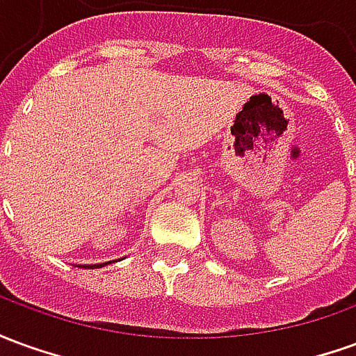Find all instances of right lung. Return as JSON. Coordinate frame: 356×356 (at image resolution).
Returning <instances> with one entry per match:
<instances>
[{"label":"right lung","mask_w":356,"mask_h":356,"mask_svg":"<svg viewBox=\"0 0 356 356\" xmlns=\"http://www.w3.org/2000/svg\"><path fill=\"white\" fill-rule=\"evenodd\" d=\"M108 263H112V261L99 263V265H78V267H83V268H101V267H104V265H108Z\"/></svg>","instance_id":"1"}]
</instances>
